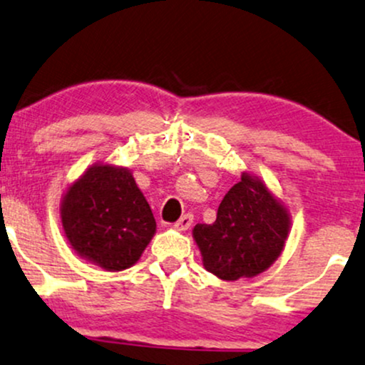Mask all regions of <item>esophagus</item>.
Listing matches in <instances>:
<instances>
[{
	"label": "esophagus",
	"instance_id": "34e87169",
	"mask_svg": "<svg viewBox=\"0 0 365 365\" xmlns=\"http://www.w3.org/2000/svg\"><path fill=\"white\" fill-rule=\"evenodd\" d=\"M191 225H192V215H191V213H186V215H182V217L179 218V220L174 224V227H175V229H178V230H187Z\"/></svg>",
	"mask_w": 365,
	"mask_h": 365
}]
</instances>
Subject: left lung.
<instances>
[{"instance_id":"left-lung-1","label":"left lung","mask_w":365,"mask_h":365,"mask_svg":"<svg viewBox=\"0 0 365 365\" xmlns=\"http://www.w3.org/2000/svg\"><path fill=\"white\" fill-rule=\"evenodd\" d=\"M289 234V208L250 173H242L224 196L213 224L192 229L205 269L225 282L267 272L284 251Z\"/></svg>"}]
</instances>
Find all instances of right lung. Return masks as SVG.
Masks as SVG:
<instances>
[{
    "label": "right lung",
    "instance_id": "1",
    "mask_svg": "<svg viewBox=\"0 0 365 365\" xmlns=\"http://www.w3.org/2000/svg\"><path fill=\"white\" fill-rule=\"evenodd\" d=\"M59 213L76 255L107 272L133 267L157 230L131 170L104 162L90 165L68 186Z\"/></svg>",
    "mask_w": 365,
    "mask_h": 365
}]
</instances>
